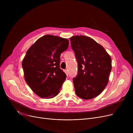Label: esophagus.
Returning a JSON list of instances; mask_svg holds the SVG:
<instances>
[{
	"instance_id": "34e87169",
	"label": "esophagus",
	"mask_w": 133,
	"mask_h": 133,
	"mask_svg": "<svg viewBox=\"0 0 133 133\" xmlns=\"http://www.w3.org/2000/svg\"><path fill=\"white\" fill-rule=\"evenodd\" d=\"M64 72H65V73L66 74L67 76H68V71L67 70V69H65V70H64Z\"/></svg>"
}]
</instances>
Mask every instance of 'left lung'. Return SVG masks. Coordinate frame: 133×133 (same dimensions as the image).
I'll return each mask as SVG.
<instances>
[{
    "mask_svg": "<svg viewBox=\"0 0 133 133\" xmlns=\"http://www.w3.org/2000/svg\"><path fill=\"white\" fill-rule=\"evenodd\" d=\"M70 40L78 64V75L73 79L75 93L81 99H92L100 95L108 84L111 57L91 38L75 36Z\"/></svg>",
    "mask_w": 133,
    "mask_h": 133,
    "instance_id": "left-lung-1",
    "label": "left lung"
}]
</instances>
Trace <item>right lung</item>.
Here are the masks:
<instances>
[{
    "label": "right lung",
    "instance_id": "add662e5",
    "mask_svg": "<svg viewBox=\"0 0 133 133\" xmlns=\"http://www.w3.org/2000/svg\"><path fill=\"white\" fill-rule=\"evenodd\" d=\"M69 40L45 35L27 50L22 61L25 81L41 98L57 96L66 78L60 68V55L68 47Z\"/></svg>",
    "mask_w": 133,
    "mask_h": 133
}]
</instances>
